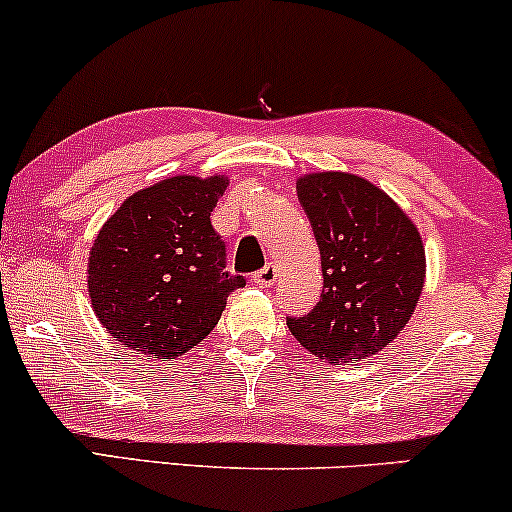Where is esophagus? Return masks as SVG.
<instances>
[{
  "mask_svg": "<svg viewBox=\"0 0 512 512\" xmlns=\"http://www.w3.org/2000/svg\"><path fill=\"white\" fill-rule=\"evenodd\" d=\"M276 276H278L276 264H267V267L252 274V281H255L260 288H267V286H271V283L276 281Z\"/></svg>",
  "mask_w": 512,
  "mask_h": 512,
  "instance_id": "34e87169",
  "label": "esophagus"
}]
</instances>
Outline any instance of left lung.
Returning <instances> with one entry per match:
<instances>
[{"label": "left lung", "instance_id": "obj_1", "mask_svg": "<svg viewBox=\"0 0 512 512\" xmlns=\"http://www.w3.org/2000/svg\"><path fill=\"white\" fill-rule=\"evenodd\" d=\"M297 198L321 250L323 293L312 312L290 316V333L328 364L373 357L404 331L423 290L416 224L383 189L349 172L304 174Z\"/></svg>", "mask_w": 512, "mask_h": 512}]
</instances>
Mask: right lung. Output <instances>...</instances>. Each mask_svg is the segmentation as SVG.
Masks as SVG:
<instances>
[{"mask_svg": "<svg viewBox=\"0 0 512 512\" xmlns=\"http://www.w3.org/2000/svg\"><path fill=\"white\" fill-rule=\"evenodd\" d=\"M224 174H179L132 193L89 250L96 319L118 342L151 359H177L210 335L226 297L245 286L226 271V245L210 215Z\"/></svg>", "mask_w": 512, "mask_h": 512, "instance_id": "obj_1", "label": "right lung"}]
</instances>
